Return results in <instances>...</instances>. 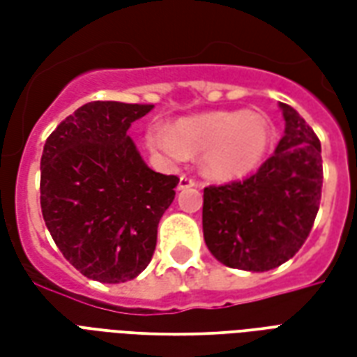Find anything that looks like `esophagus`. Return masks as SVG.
Listing matches in <instances>:
<instances>
[{
    "label": "esophagus",
    "mask_w": 357,
    "mask_h": 357,
    "mask_svg": "<svg viewBox=\"0 0 357 357\" xmlns=\"http://www.w3.org/2000/svg\"><path fill=\"white\" fill-rule=\"evenodd\" d=\"M195 185H197V183H195L191 178H187V176H181V178H179V183H178L179 191H183V189H189V187H195Z\"/></svg>",
    "instance_id": "1"
}]
</instances>
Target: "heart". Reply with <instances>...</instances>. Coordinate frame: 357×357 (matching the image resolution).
I'll use <instances>...</instances> for the list:
<instances>
[{"mask_svg": "<svg viewBox=\"0 0 357 357\" xmlns=\"http://www.w3.org/2000/svg\"><path fill=\"white\" fill-rule=\"evenodd\" d=\"M273 139L269 118L256 110H214L153 124L147 145L170 160L202 155V172L216 181H235L258 170Z\"/></svg>", "mask_w": 357, "mask_h": 357, "instance_id": "heart-1", "label": "heart"}]
</instances>
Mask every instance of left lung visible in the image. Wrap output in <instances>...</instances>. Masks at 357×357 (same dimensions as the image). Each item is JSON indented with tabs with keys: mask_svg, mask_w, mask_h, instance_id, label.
<instances>
[{
	"mask_svg": "<svg viewBox=\"0 0 357 357\" xmlns=\"http://www.w3.org/2000/svg\"><path fill=\"white\" fill-rule=\"evenodd\" d=\"M284 133L255 176L206 187L204 243L227 268L269 271L304 245L319 210L321 143L296 110L279 102Z\"/></svg>",
	"mask_w": 357,
	"mask_h": 357,
	"instance_id": "left-lung-1",
	"label": "left lung"
}]
</instances>
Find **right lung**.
<instances>
[{
	"mask_svg": "<svg viewBox=\"0 0 357 357\" xmlns=\"http://www.w3.org/2000/svg\"><path fill=\"white\" fill-rule=\"evenodd\" d=\"M155 105L93 101L43 147L40 202L59 250L88 279L124 283L147 268L179 179L151 170L130 126Z\"/></svg>",
	"mask_w": 357,
	"mask_h": 357,
	"instance_id": "obj_1",
	"label": "right lung"
}]
</instances>
